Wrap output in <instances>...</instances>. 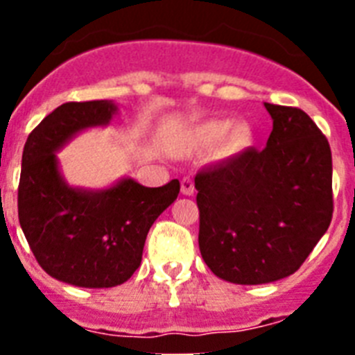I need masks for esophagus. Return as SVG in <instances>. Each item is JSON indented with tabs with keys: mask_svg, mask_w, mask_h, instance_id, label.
<instances>
[{
	"mask_svg": "<svg viewBox=\"0 0 355 355\" xmlns=\"http://www.w3.org/2000/svg\"><path fill=\"white\" fill-rule=\"evenodd\" d=\"M196 192V188H193V181L190 178H183L181 180V193L183 196H193Z\"/></svg>",
	"mask_w": 355,
	"mask_h": 355,
	"instance_id": "obj_1",
	"label": "esophagus"
}]
</instances>
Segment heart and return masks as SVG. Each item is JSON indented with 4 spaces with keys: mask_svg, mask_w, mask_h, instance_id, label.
I'll return each mask as SVG.
<instances>
[{
    "mask_svg": "<svg viewBox=\"0 0 355 355\" xmlns=\"http://www.w3.org/2000/svg\"><path fill=\"white\" fill-rule=\"evenodd\" d=\"M252 126L245 121H238L229 124L225 119H211L200 122L193 128L192 140L199 147H209L222 140V153L224 155H236L252 144Z\"/></svg>",
    "mask_w": 355,
    "mask_h": 355,
    "instance_id": "1",
    "label": "heart"
}]
</instances>
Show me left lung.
I'll return each instance as SVG.
<instances>
[{
    "instance_id": "1",
    "label": "left lung",
    "mask_w": 355,
    "mask_h": 355,
    "mask_svg": "<svg viewBox=\"0 0 355 355\" xmlns=\"http://www.w3.org/2000/svg\"><path fill=\"white\" fill-rule=\"evenodd\" d=\"M265 108L274 121L265 149L249 147L196 175L200 254L234 284L299 270L332 218L327 139L300 108Z\"/></svg>"
}]
</instances>
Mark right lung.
Masks as SVG:
<instances>
[{"label": "right lung", "mask_w": 355, "mask_h": 355, "mask_svg": "<svg viewBox=\"0 0 355 355\" xmlns=\"http://www.w3.org/2000/svg\"><path fill=\"white\" fill-rule=\"evenodd\" d=\"M114 101L65 103L28 135L17 209L31 252L51 277L80 288L126 283L140 266L150 225L178 199L180 181L147 188L122 178L103 190L71 187L56 153L80 131L108 126Z\"/></svg>", "instance_id": "add662e5"}]
</instances>
